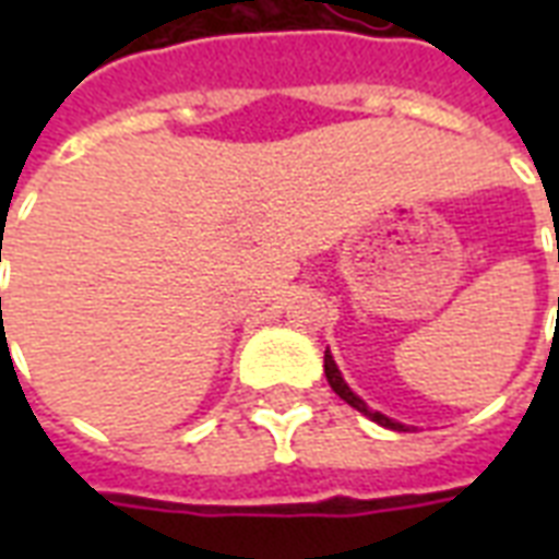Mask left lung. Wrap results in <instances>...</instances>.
<instances>
[{"mask_svg": "<svg viewBox=\"0 0 559 559\" xmlns=\"http://www.w3.org/2000/svg\"><path fill=\"white\" fill-rule=\"evenodd\" d=\"M324 377H328V382H331V389L336 391V394H340V397L345 400L348 406H354V408H357V412H362V415H366V417H371L373 424L385 426V429H394V432H406V426L397 424V420H391V417L380 415V412H373V408H368L366 400L350 391V385L345 380H342V371H340V368H336V362H333L331 350H324Z\"/></svg>", "mask_w": 559, "mask_h": 559, "instance_id": "obj_1", "label": "left lung"}]
</instances>
